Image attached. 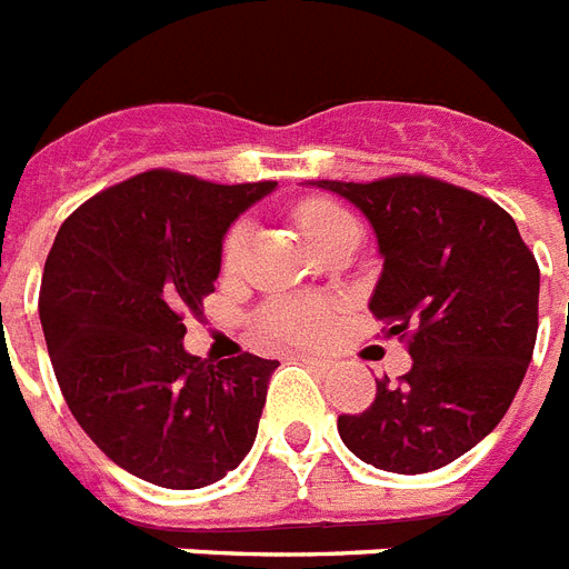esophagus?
<instances>
[{
    "instance_id": "obj_1",
    "label": "esophagus",
    "mask_w": 569,
    "mask_h": 569,
    "mask_svg": "<svg viewBox=\"0 0 569 569\" xmlns=\"http://www.w3.org/2000/svg\"><path fill=\"white\" fill-rule=\"evenodd\" d=\"M296 360H302V363L308 366L311 372H317V375H328V372H331V369H335V363H331V360L313 358V355H296Z\"/></svg>"
}]
</instances>
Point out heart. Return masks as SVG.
Instances as JSON below:
<instances>
[{
    "instance_id": "1",
    "label": "heart",
    "mask_w": 569,
    "mask_h": 569,
    "mask_svg": "<svg viewBox=\"0 0 569 569\" xmlns=\"http://www.w3.org/2000/svg\"><path fill=\"white\" fill-rule=\"evenodd\" d=\"M299 229L308 238V243L317 238V234L328 232L331 227L342 223V220H351L349 211H342L337 203H328V200H311L299 209ZM243 243H247V227L243 223H234L227 232V241H223V267H234L243 256ZM328 326H331V313H328L326 305L319 302H305V299H284V302L270 305L264 313H261V328H264L270 337H279V340L288 342H317L326 337Z\"/></svg>"
}]
</instances>
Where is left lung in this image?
<instances>
[{
  "mask_svg": "<svg viewBox=\"0 0 569 569\" xmlns=\"http://www.w3.org/2000/svg\"><path fill=\"white\" fill-rule=\"evenodd\" d=\"M372 223L383 270L369 311L407 337L412 369L340 416L342 445L392 473H427L482 442L518 396L538 335L541 273L488 197L433 177L311 182Z\"/></svg>",
  "mask_w": 569,
  "mask_h": 569,
  "instance_id": "8db88e82",
  "label": "left lung"
}]
</instances>
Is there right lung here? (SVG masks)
<instances>
[{
	"instance_id": "obj_1",
	"label": "right lung",
	"mask_w": 569,
	"mask_h": 569,
	"mask_svg": "<svg viewBox=\"0 0 569 569\" xmlns=\"http://www.w3.org/2000/svg\"><path fill=\"white\" fill-rule=\"evenodd\" d=\"M273 189L148 171L87 200L54 238L40 322L60 392L83 433L139 480L211 486L256 442L279 360L194 358L182 311L214 290L223 234Z\"/></svg>"
}]
</instances>
